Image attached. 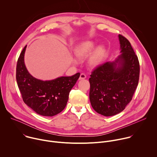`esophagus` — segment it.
<instances>
[{"label": "esophagus", "instance_id": "obj_1", "mask_svg": "<svg viewBox=\"0 0 157 157\" xmlns=\"http://www.w3.org/2000/svg\"><path fill=\"white\" fill-rule=\"evenodd\" d=\"M86 75L85 74H84V73H81V74L80 75V76H79V80L84 79H86Z\"/></svg>", "mask_w": 157, "mask_h": 157}]
</instances>
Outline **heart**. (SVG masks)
I'll list each match as a JSON object with an SVG mask.
<instances>
[{"label": "heart", "mask_w": 157, "mask_h": 157, "mask_svg": "<svg viewBox=\"0 0 157 157\" xmlns=\"http://www.w3.org/2000/svg\"><path fill=\"white\" fill-rule=\"evenodd\" d=\"M96 43L93 41H85L77 44L74 48V54L79 59L87 58V64L91 68L98 67L102 63L106 54V49L103 45L96 48ZM75 64L78 63L76 59H73Z\"/></svg>", "instance_id": "obj_1"}]
</instances>
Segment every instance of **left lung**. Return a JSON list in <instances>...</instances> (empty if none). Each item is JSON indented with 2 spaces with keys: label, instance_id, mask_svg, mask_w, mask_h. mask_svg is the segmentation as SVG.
I'll use <instances>...</instances> for the list:
<instances>
[{
  "label": "left lung",
  "instance_id": "8db88e82",
  "mask_svg": "<svg viewBox=\"0 0 157 157\" xmlns=\"http://www.w3.org/2000/svg\"><path fill=\"white\" fill-rule=\"evenodd\" d=\"M121 55L91 73L89 99L93 108L104 116H113L124 110L138 86L140 65L129 41L119 35Z\"/></svg>",
  "mask_w": 157,
  "mask_h": 157
}]
</instances>
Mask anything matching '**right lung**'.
I'll return each instance as SVG.
<instances>
[{"instance_id": "add662e5", "label": "right lung", "mask_w": 157, "mask_h": 157, "mask_svg": "<svg viewBox=\"0 0 157 157\" xmlns=\"http://www.w3.org/2000/svg\"><path fill=\"white\" fill-rule=\"evenodd\" d=\"M26 48L27 45L20 55L16 68V79L22 99L38 114L54 116L65 108L70 92L80 73L50 81L38 79L29 73L25 66L24 55Z\"/></svg>"}]
</instances>
